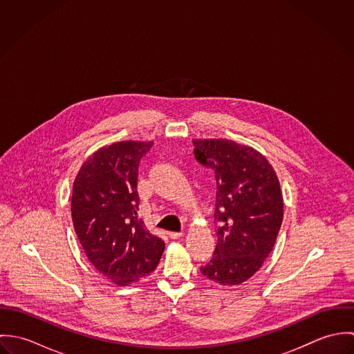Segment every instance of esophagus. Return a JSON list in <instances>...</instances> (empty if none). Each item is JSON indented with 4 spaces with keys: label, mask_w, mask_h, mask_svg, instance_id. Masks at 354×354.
<instances>
[{
    "label": "esophagus",
    "mask_w": 354,
    "mask_h": 354,
    "mask_svg": "<svg viewBox=\"0 0 354 354\" xmlns=\"http://www.w3.org/2000/svg\"><path fill=\"white\" fill-rule=\"evenodd\" d=\"M169 237H170L171 240H177V239L184 237V233H183V232H181V233H177V232H169Z\"/></svg>",
    "instance_id": "34e87169"
}]
</instances>
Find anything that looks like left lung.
Returning a JSON list of instances; mask_svg holds the SVG:
<instances>
[{"instance_id": "left-lung-1", "label": "left lung", "mask_w": 354, "mask_h": 354, "mask_svg": "<svg viewBox=\"0 0 354 354\" xmlns=\"http://www.w3.org/2000/svg\"><path fill=\"white\" fill-rule=\"evenodd\" d=\"M196 159L216 180L218 243L203 275L219 285H240L272 251L283 218L278 176L261 152L229 139H194Z\"/></svg>"}]
</instances>
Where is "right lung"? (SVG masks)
Segmentation results:
<instances>
[{
  "label": "right lung",
  "instance_id": "1",
  "mask_svg": "<svg viewBox=\"0 0 354 354\" xmlns=\"http://www.w3.org/2000/svg\"><path fill=\"white\" fill-rule=\"evenodd\" d=\"M153 142L122 140L91 153L76 174L71 211L90 263L128 286L156 268L165 243L139 219L138 167Z\"/></svg>",
  "mask_w": 354,
  "mask_h": 354
}]
</instances>
